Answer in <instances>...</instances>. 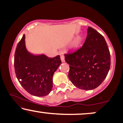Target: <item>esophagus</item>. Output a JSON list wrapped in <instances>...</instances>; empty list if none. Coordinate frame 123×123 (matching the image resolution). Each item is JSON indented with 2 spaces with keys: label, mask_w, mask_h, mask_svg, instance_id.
I'll list each match as a JSON object with an SVG mask.
<instances>
[{
  "label": "esophagus",
  "mask_w": 123,
  "mask_h": 123,
  "mask_svg": "<svg viewBox=\"0 0 123 123\" xmlns=\"http://www.w3.org/2000/svg\"><path fill=\"white\" fill-rule=\"evenodd\" d=\"M60 58H61V61L62 62H64L65 61V57H64V55H63L62 53L60 54Z\"/></svg>",
  "instance_id": "34e87169"
}]
</instances>
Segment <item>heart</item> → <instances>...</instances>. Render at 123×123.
<instances>
[{"instance_id":"heart-1","label":"heart","mask_w":123,"mask_h":123,"mask_svg":"<svg viewBox=\"0 0 123 123\" xmlns=\"http://www.w3.org/2000/svg\"><path fill=\"white\" fill-rule=\"evenodd\" d=\"M81 40H82V38H81V37H78L75 39L74 42L72 44V47L74 48H77V47L79 46V45L80 44Z\"/></svg>"}]
</instances>
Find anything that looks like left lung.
<instances>
[{
	"instance_id": "left-lung-1",
	"label": "left lung",
	"mask_w": 123,
	"mask_h": 123,
	"mask_svg": "<svg viewBox=\"0 0 123 123\" xmlns=\"http://www.w3.org/2000/svg\"><path fill=\"white\" fill-rule=\"evenodd\" d=\"M70 65L68 78L79 89L92 90L98 87L107 76L111 65L110 53L104 37L91 27L81 48L65 54Z\"/></svg>"
}]
</instances>
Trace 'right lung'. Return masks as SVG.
<instances>
[{"instance_id":"right-lung-1","label":"right lung","mask_w":123,"mask_h":123,"mask_svg":"<svg viewBox=\"0 0 123 123\" xmlns=\"http://www.w3.org/2000/svg\"><path fill=\"white\" fill-rule=\"evenodd\" d=\"M25 39L24 35L14 54L16 77L22 87L30 94L37 97L45 96L52 90L53 74L61 63L60 56L49 58L44 55H32L27 51Z\"/></svg>"}]
</instances>
